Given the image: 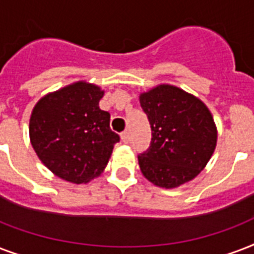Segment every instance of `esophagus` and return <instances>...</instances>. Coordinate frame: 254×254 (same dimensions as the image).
Returning <instances> with one entry per match:
<instances>
[{"instance_id": "obj_1", "label": "esophagus", "mask_w": 254, "mask_h": 254, "mask_svg": "<svg viewBox=\"0 0 254 254\" xmlns=\"http://www.w3.org/2000/svg\"><path fill=\"white\" fill-rule=\"evenodd\" d=\"M121 137H122V141H123V143H128L129 141L128 131H123V132L121 133Z\"/></svg>"}]
</instances>
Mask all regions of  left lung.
Wrapping results in <instances>:
<instances>
[{
	"instance_id": "left-lung-1",
	"label": "left lung",
	"mask_w": 254,
	"mask_h": 254,
	"mask_svg": "<svg viewBox=\"0 0 254 254\" xmlns=\"http://www.w3.org/2000/svg\"><path fill=\"white\" fill-rule=\"evenodd\" d=\"M140 106L152 131L148 149L137 156L144 178L162 188H175L196 178L217 140L207 106L170 84L143 92Z\"/></svg>"
}]
</instances>
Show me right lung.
<instances>
[{"mask_svg": "<svg viewBox=\"0 0 254 254\" xmlns=\"http://www.w3.org/2000/svg\"><path fill=\"white\" fill-rule=\"evenodd\" d=\"M103 91L91 83L70 84L43 96L31 113L29 133L35 154L58 178L82 184L99 176L119 135L99 109Z\"/></svg>", "mask_w": 254, "mask_h": 254, "instance_id": "add662e5", "label": "right lung"}]
</instances>
